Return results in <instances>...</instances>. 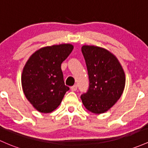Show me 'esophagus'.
Masks as SVG:
<instances>
[{"label":"esophagus","instance_id":"obj_1","mask_svg":"<svg viewBox=\"0 0 148 148\" xmlns=\"http://www.w3.org/2000/svg\"><path fill=\"white\" fill-rule=\"evenodd\" d=\"M71 90H72V91H76V90H77V86L74 85V86H71Z\"/></svg>","mask_w":148,"mask_h":148}]
</instances>
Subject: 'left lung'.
Segmentation results:
<instances>
[{
    "label": "left lung",
    "mask_w": 148,
    "mask_h": 148,
    "mask_svg": "<svg viewBox=\"0 0 148 148\" xmlns=\"http://www.w3.org/2000/svg\"><path fill=\"white\" fill-rule=\"evenodd\" d=\"M82 52L89 78L88 90L81 95L82 103L92 113H104L122 95L126 82L124 69L117 58L105 48L85 45Z\"/></svg>",
    "instance_id": "left-lung-1"
}]
</instances>
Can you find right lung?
Returning <instances> with one entry per match:
<instances>
[{
    "instance_id": "obj_1",
    "label": "right lung",
    "mask_w": 148,
    "mask_h": 148,
    "mask_svg": "<svg viewBox=\"0 0 148 148\" xmlns=\"http://www.w3.org/2000/svg\"><path fill=\"white\" fill-rule=\"evenodd\" d=\"M73 48L68 43L43 47L26 62L22 74V89L27 100L40 112L56 110L69 90L64 84L61 64Z\"/></svg>"
}]
</instances>
